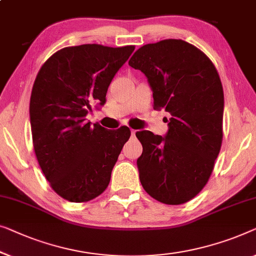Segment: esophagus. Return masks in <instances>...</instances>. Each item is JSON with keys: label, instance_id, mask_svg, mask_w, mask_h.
Segmentation results:
<instances>
[{"label": "esophagus", "instance_id": "1", "mask_svg": "<svg viewBox=\"0 0 256 256\" xmlns=\"http://www.w3.org/2000/svg\"><path fill=\"white\" fill-rule=\"evenodd\" d=\"M136 134V130H134V129H132V136H135Z\"/></svg>", "mask_w": 256, "mask_h": 256}]
</instances>
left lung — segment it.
I'll use <instances>...</instances> for the list:
<instances>
[{"label": "left lung", "mask_w": 256, "mask_h": 256, "mask_svg": "<svg viewBox=\"0 0 256 256\" xmlns=\"http://www.w3.org/2000/svg\"><path fill=\"white\" fill-rule=\"evenodd\" d=\"M129 66L140 70L152 90L154 107L170 113L168 132H136L137 159L148 194L165 204H182L202 190L223 138L224 94L206 55L184 40L168 39L137 50Z\"/></svg>", "instance_id": "1"}]
</instances>
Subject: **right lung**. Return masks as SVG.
I'll return each instance as SVG.
<instances>
[{
    "label": "right lung",
    "mask_w": 256,
    "mask_h": 256,
    "mask_svg": "<svg viewBox=\"0 0 256 256\" xmlns=\"http://www.w3.org/2000/svg\"><path fill=\"white\" fill-rule=\"evenodd\" d=\"M134 46L96 44L66 47L39 70L30 100L34 152L54 192L70 202H88L106 190L128 127L107 130L86 119L106 102L110 82Z\"/></svg>",
    "instance_id": "obj_1"
}]
</instances>
